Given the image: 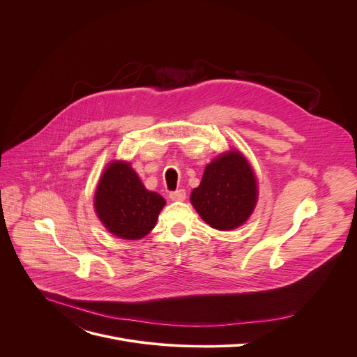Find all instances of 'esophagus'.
Wrapping results in <instances>:
<instances>
[{
    "label": "esophagus",
    "mask_w": 357,
    "mask_h": 357,
    "mask_svg": "<svg viewBox=\"0 0 357 357\" xmlns=\"http://www.w3.org/2000/svg\"><path fill=\"white\" fill-rule=\"evenodd\" d=\"M169 197H171L172 200L182 202V200H185V199H186V192H185V189L174 190V192H171V193H169Z\"/></svg>",
    "instance_id": "34e87169"
}]
</instances>
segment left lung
<instances>
[{
	"mask_svg": "<svg viewBox=\"0 0 357 357\" xmlns=\"http://www.w3.org/2000/svg\"><path fill=\"white\" fill-rule=\"evenodd\" d=\"M257 196V181L250 164L241 152L229 151L205 168L190 202L211 227L233 230L250 218Z\"/></svg>",
	"mask_w": 357,
	"mask_h": 357,
	"instance_id": "1",
	"label": "left lung"
}]
</instances>
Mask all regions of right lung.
Here are the masks:
<instances>
[{"label":"right lung","mask_w":357,"mask_h":357,"mask_svg":"<svg viewBox=\"0 0 357 357\" xmlns=\"http://www.w3.org/2000/svg\"><path fill=\"white\" fill-rule=\"evenodd\" d=\"M165 199L145 189L128 162L114 161L101 175L96 195L94 209L114 236L138 240L154 229Z\"/></svg>","instance_id":"right-lung-1"}]
</instances>
